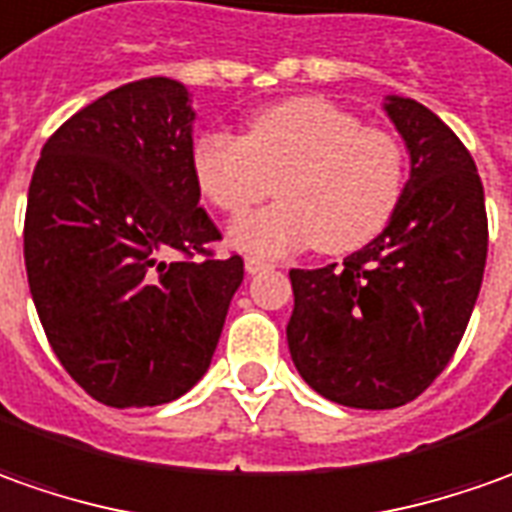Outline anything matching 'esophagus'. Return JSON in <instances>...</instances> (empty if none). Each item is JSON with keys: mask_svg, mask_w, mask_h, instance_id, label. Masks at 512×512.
I'll return each mask as SVG.
<instances>
[{"mask_svg": "<svg viewBox=\"0 0 512 512\" xmlns=\"http://www.w3.org/2000/svg\"><path fill=\"white\" fill-rule=\"evenodd\" d=\"M245 270H248V276H256V273L270 270V264L264 262V259H256V256H248V259H245Z\"/></svg>", "mask_w": 512, "mask_h": 512, "instance_id": "esophagus-1", "label": "esophagus"}]
</instances>
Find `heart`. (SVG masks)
I'll return each instance as SVG.
<instances>
[{"label": "heart", "mask_w": 512, "mask_h": 512, "mask_svg": "<svg viewBox=\"0 0 512 512\" xmlns=\"http://www.w3.org/2000/svg\"><path fill=\"white\" fill-rule=\"evenodd\" d=\"M200 194L225 214H245L273 183L279 202L233 222L228 242L262 259L315 245L352 253L392 219L406 183L394 135L360 126L341 106L293 98L253 115L245 137L202 132L191 146Z\"/></svg>", "instance_id": "obj_1"}]
</instances>
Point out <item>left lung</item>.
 I'll list each match as a JSON object with an SVG mask.
<instances>
[{
	"mask_svg": "<svg viewBox=\"0 0 512 512\" xmlns=\"http://www.w3.org/2000/svg\"><path fill=\"white\" fill-rule=\"evenodd\" d=\"M408 152L389 225L344 264L290 270L287 346L304 383L338 406L397 408L454 358L488 259L485 191L462 140L423 104L386 95Z\"/></svg>",
	"mask_w": 512,
	"mask_h": 512,
	"instance_id": "1",
	"label": "left lung"
}]
</instances>
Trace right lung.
<instances>
[{"mask_svg": "<svg viewBox=\"0 0 512 512\" xmlns=\"http://www.w3.org/2000/svg\"><path fill=\"white\" fill-rule=\"evenodd\" d=\"M191 92L143 78L75 112L27 191L24 267L44 335L98 403L163 406L208 372L245 264L197 256L219 239L191 174Z\"/></svg>", "mask_w": 512, "mask_h": 512, "instance_id": "obj_1", "label": "right lung"}]
</instances>
